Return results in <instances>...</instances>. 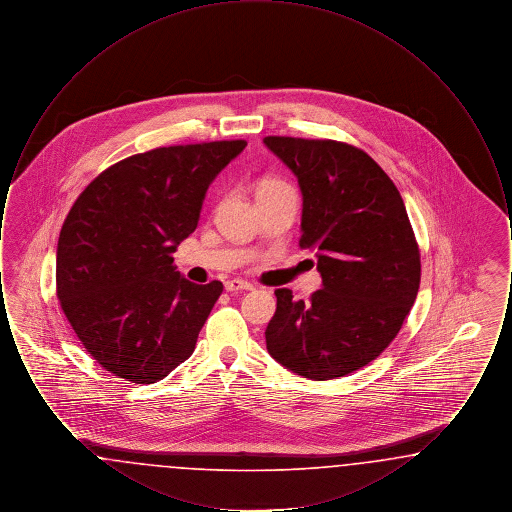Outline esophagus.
Returning a JSON list of instances; mask_svg holds the SVG:
<instances>
[{"label":"esophagus","mask_w":512,"mask_h":512,"mask_svg":"<svg viewBox=\"0 0 512 512\" xmlns=\"http://www.w3.org/2000/svg\"><path fill=\"white\" fill-rule=\"evenodd\" d=\"M224 288H226V292L230 293L247 292V290H253V286H251L249 282H245V280H240V278L228 280V282L224 284Z\"/></svg>","instance_id":"1"}]
</instances>
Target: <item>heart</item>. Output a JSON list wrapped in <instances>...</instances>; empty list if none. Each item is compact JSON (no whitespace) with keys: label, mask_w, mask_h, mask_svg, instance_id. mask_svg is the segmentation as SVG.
<instances>
[{"label":"heart","mask_w":512,"mask_h":512,"mask_svg":"<svg viewBox=\"0 0 512 512\" xmlns=\"http://www.w3.org/2000/svg\"><path fill=\"white\" fill-rule=\"evenodd\" d=\"M280 184H282L280 180H265V182H261L259 190H263V188H272V186H280Z\"/></svg>","instance_id":"1"}]
</instances>
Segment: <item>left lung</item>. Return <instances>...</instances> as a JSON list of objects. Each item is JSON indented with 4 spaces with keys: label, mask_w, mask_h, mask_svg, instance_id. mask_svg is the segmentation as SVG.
Instances as JSON below:
<instances>
[{
    "label": "left lung",
    "mask_w": 512,
    "mask_h": 512,
    "mask_svg": "<svg viewBox=\"0 0 512 512\" xmlns=\"http://www.w3.org/2000/svg\"><path fill=\"white\" fill-rule=\"evenodd\" d=\"M297 176L303 249L317 253L322 290L295 301L276 290L268 322L272 359L309 380L374 361L403 326L420 286V253L405 203L363 149L334 140L267 136Z\"/></svg>",
    "instance_id": "8db88e82"
}]
</instances>
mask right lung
<instances>
[{"label":"right lung","instance_id":"add662e5","mask_svg":"<svg viewBox=\"0 0 512 512\" xmlns=\"http://www.w3.org/2000/svg\"><path fill=\"white\" fill-rule=\"evenodd\" d=\"M245 146L138 153L74 201L57 244V297L78 340L111 374L155 384L194 353L222 282L186 280L172 253L197 228L211 182Z\"/></svg>","mask_w":512,"mask_h":512}]
</instances>
